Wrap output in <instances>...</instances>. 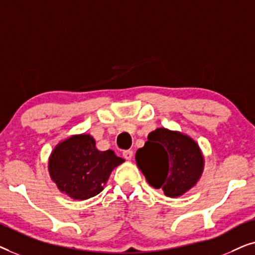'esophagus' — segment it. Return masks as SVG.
Wrapping results in <instances>:
<instances>
[{"label": "esophagus", "mask_w": 255, "mask_h": 255, "mask_svg": "<svg viewBox=\"0 0 255 255\" xmlns=\"http://www.w3.org/2000/svg\"><path fill=\"white\" fill-rule=\"evenodd\" d=\"M123 156H124V159L131 160L132 156H133V152L130 151V149H128V151H124L123 152Z\"/></svg>", "instance_id": "1"}]
</instances>
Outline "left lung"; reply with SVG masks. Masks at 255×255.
Here are the masks:
<instances>
[{"mask_svg":"<svg viewBox=\"0 0 255 255\" xmlns=\"http://www.w3.org/2000/svg\"><path fill=\"white\" fill-rule=\"evenodd\" d=\"M135 161L155 189L166 196H181L195 186L203 170V156L193 139L180 132L156 128L148 134Z\"/></svg>","mask_w":255,"mask_h":255,"instance_id":"obj_1","label":"left lung"}]
</instances>
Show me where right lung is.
I'll return each mask as SVG.
<instances>
[{"label":"right lung","mask_w":255,"mask_h":255,"mask_svg":"<svg viewBox=\"0 0 255 255\" xmlns=\"http://www.w3.org/2000/svg\"><path fill=\"white\" fill-rule=\"evenodd\" d=\"M95 145L92 135H73L60 142L51 154V179L74 200H87L100 194L111 170L124 161L111 149L102 152Z\"/></svg>","instance_id":"right-lung-1"}]
</instances>
